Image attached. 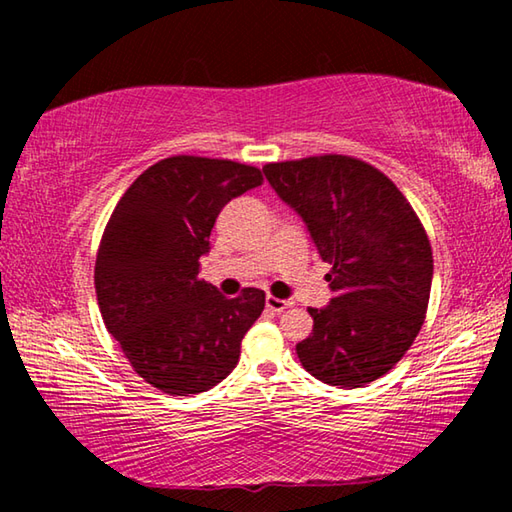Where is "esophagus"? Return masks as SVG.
I'll list each match as a JSON object with an SVG mask.
<instances>
[{"label": "esophagus", "instance_id": "obj_1", "mask_svg": "<svg viewBox=\"0 0 512 512\" xmlns=\"http://www.w3.org/2000/svg\"><path fill=\"white\" fill-rule=\"evenodd\" d=\"M266 307L271 309V311H275V314H282L284 309L291 307V302H289V300H280V298L268 296V298H266Z\"/></svg>", "mask_w": 512, "mask_h": 512}]
</instances>
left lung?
I'll list each match as a JSON object with an SVG mask.
<instances>
[{
	"label": "left lung",
	"instance_id": "1",
	"mask_svg": "<svg viewBox=\"0 0 512 512\" xmlns=\"http://www.w3.org/2000/svg\"><path fill=\"white\" fill-rule=\"evenodd\" d=\"M264 176L305 221L334 298L309 307L314 329L296 345L309 375L359 388L386 375L427 314L433 257L418 214L379 169L348 155L271 162Z\"/></svg>",
	"mask_w": 512,
	"mask_h": 512
}]
</instances>
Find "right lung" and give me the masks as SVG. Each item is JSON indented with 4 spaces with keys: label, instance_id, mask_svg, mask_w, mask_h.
I'll use <instances>...</instances> for the list:
<instances>
[{
    "label": "right lung",
    "instance_id": "right-lung-1",
    "mask_svg": "<svg viewBox=\"0 0 512 512\" xmlns=\"http://www.w3.org/2000/svg\"><path fill=\"white\" fill-rule=\"evenodd\" d=\"M262 180L248 164L173 155L126 189L103 230L94 266L103 323L162 393H203L228 377L264 311V291L225 298L198 280L216 216Z\"/></svg>",
    "mask_w": 512,
    "mask_h": 512
}]
</instances>
